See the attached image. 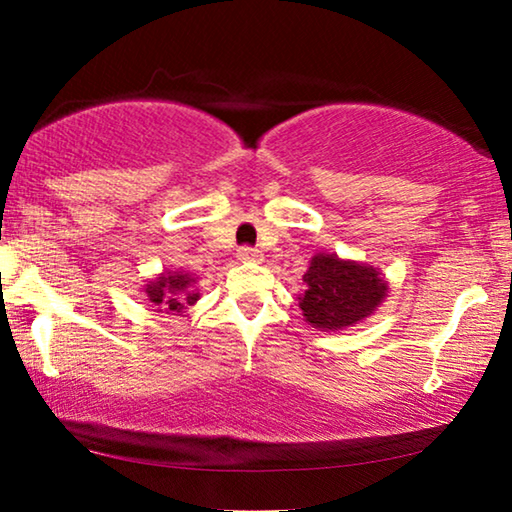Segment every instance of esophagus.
Returning a JSON list of instances; mask_svg holds the SVG:
<instances>
[{
    "mask_svg": "<svg viewBox=\"0 0 512 512\" xmlns=\"http://www.w3.org/2000/svg\"><path fill=\"white\" fill-rule=\"evenodd\" d=\"M237 257L241 259V262H259V259H262V253H259V250L253 246H241L237 250Z\"/></svg>",
    "mask_w": 512,
    "mask_h": 512,
    "instance_id": "1",
    "label": "esophagus"
}]
</instances>
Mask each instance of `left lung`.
Returning a JSON list of instances; mask_svg holds the SVG:
<instances>
[{
	"mask_svg": "<svg viewBox=\"0 0 512 512\" xmlns=\"http://www.w3.org/2000/svg\"><path fill=\"white\" fill-rule=\"evenodd\" d=\"M302 280L307 282L300 309L318 329H343L359 323L386 298V282L372 266L316 255Z\"/></svg>",
	"mask_w": 512,
	"mask_h": 512,
	"instance_id": "left-lung-1",
	"label": "left lung"
}]
</instances>
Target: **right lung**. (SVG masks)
I'll list each match as a JSON object with an SVG mask.
<instances>
[{
    "instance_id": "add662e5",
    "label": "right lung",
    "mask_w": 512,
    "mask_h": 512,
    "mask_svg": "<svg viewBox=\"0 0 512 512\" xmlns=\"http://www.w3.org/2000/svg\"><path fill=\"white\" fill-rule=\"evenodd\" d=\"M196 280L187 273H167L158 277V280L146 284V296L162 309L169 311H183L187 305H194L198 300V293H194L192 284Z\"/></svg>"
}]
</instances>
